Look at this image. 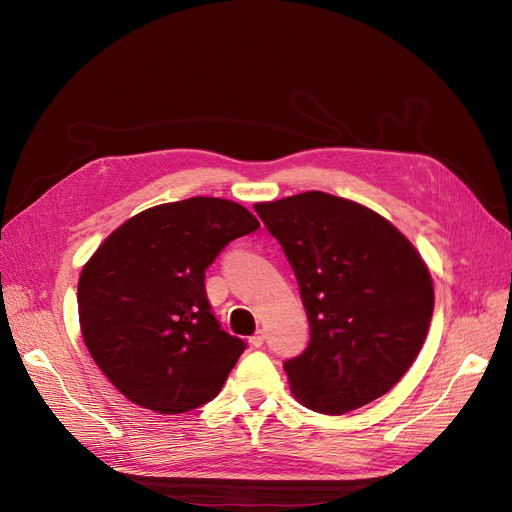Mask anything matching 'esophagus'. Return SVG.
Here are the masks:
<instances>
[{"label": "esophagus", "mask_w": 512, "mask_h": 512, "mask_svg": "<svg viewBox=\"0 0 512 512\" xmlns=\"http://www.w3.org/2000/svg\"><path fill=\"white\" fill-rule=\"evenodd\" d=\"M250 344H252L254 348H262V344H265V333L258 331L256 335H252V337H250Z\"/></svg>", "instance_id": "obj_1"}]
</instances>
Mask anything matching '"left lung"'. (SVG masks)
I'll list each match as a JSON object with an SVG mask.
<instances>
[{
  "label": "left lung",
  "instance_id": "8db88e82",
  "mask_svg": "<svg viewBox=\"0 0 512 512\" xmlns=\"http://www.w3.org/2000/svg\"><path fill=\"white\" fill-rule=\"evenodd\" d=\"M297 275L309 344L284 363L305 408L339 416L389 393L421 352L433 284L414 245L352 200L303 192L254 205Z\"/></svg>",
  "mask_w": 512,
  "mask_h": 512
}]
</instances>
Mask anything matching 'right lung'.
Returning a JSON list of instances; mask_svg holds the SVG:
<instances>
[{"label":"right lung","mask_w":512,"mask_h":512,"mask_svg":"<svg viewBox=\"0 0 512 512\" xmlns=\"http://www.w3.org/2000/svg\"><path fill=\"white\" fill-rule=\"evenodd\" d=\"M245 207L194 196L151 207L111 232L79 280L91 359L117 391L160 414L207 404L245 350L211 312L205 271L258 228Z\"/></svg>","instance_id":"right-lung-1"}]
</instances>
